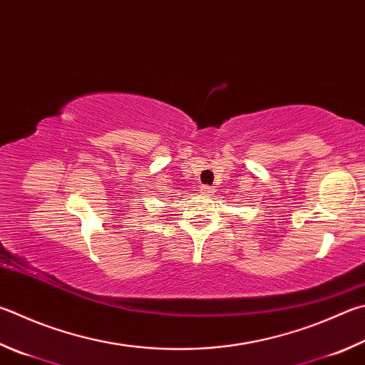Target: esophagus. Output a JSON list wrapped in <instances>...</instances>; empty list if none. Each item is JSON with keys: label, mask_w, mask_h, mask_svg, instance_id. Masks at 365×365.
Instances as JSON below:
<instances>
[{"label": "esophagus", "mask_w": 365, "mask_h": 365, "mask_svg": "<svg viewBox=\"0 0 365 365\" xmlns=\"http://www.w3.org/2000/svg\"><path fill=\"white\" fill-rule=\"evenodd\" d=\"M200 193L204 195V196H212V193H214V188L207 187V185H204V187L200 188Z\"/></svg>", "instance_id": "1"}]
</instances>
